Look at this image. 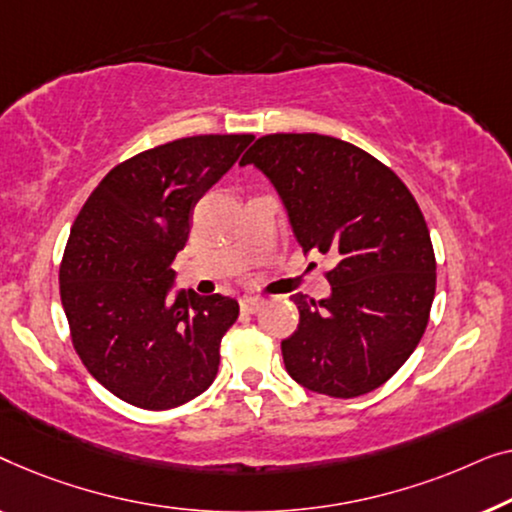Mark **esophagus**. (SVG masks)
I'll use <instances>...</instances> for the list:
<instances>
[{
	"label": "esophagus",
	"instance_id": "obj_1",
	"mask_svg": "<svg viewBox=\"0 0 512 512\" xmlns=\"http://www.w3.org/2000/svg\"><path fill=\"white\" fill-rule=\"evenodd\" d=\"M262 306H264L262 297H243L241 299V311L243 313H257Z\"/></svg>",
	"mask_w": 512,
	"mask_h": 512
}]
</instances>
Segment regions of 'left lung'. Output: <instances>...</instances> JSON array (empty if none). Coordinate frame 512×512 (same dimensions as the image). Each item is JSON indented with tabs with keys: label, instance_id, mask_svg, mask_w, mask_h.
<instances>
[{
	"label": "left lung",
	"instance_id": "8db88e82",
	"mask_svg": "<svg viewBox=\"0 0 512 512\" xmlns=\"http://www.w3.org/2000/svg\"><path fill=\"white\" fill-rule=\"evenodd\" d=\"M276 187L304 253L336 259L329 297L292 294L299 327L280 343L306 390L352 399L413 355L436 292V257L417 201L376 157L325 134H269L243 155Z\"/></svg>",
	"mask_w": 512,
	"mask_h": 512
}]
</instances>
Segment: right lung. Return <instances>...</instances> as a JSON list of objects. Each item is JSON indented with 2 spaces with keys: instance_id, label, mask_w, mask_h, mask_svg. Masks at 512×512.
Listing matches in <instances>:
<instances>
[{
  "instance_id": "right-lung-1",
  "label": "right lung",
  "mask_w": 512,
  "mask_h": 512,
  "mask_svg": "<svg viewBox=\"0 0 512 512\" xmlns=\"http://www.w3.org/2000/svg\"><path fill=\"white\" fill-rule=\"evenodd\" d=\"M253 134L187 136L129 157L104 176L71 227L60 297L90 376L146 410L183 406L218 376L236 299L174 290L197 201Z\"/></svg>"
}]
</instances>
